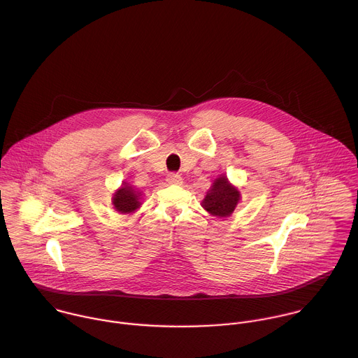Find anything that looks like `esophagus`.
<instances>
[{"instance_id": "esophagus-1", "label": "esophagus", "mask_w": 358, "mask_h": 358, "mask_svg": "<svg viewBox=\"0 0 358 358\" xmlns=\"http://www.w3.org/2000/svg\"><path fill=\"white\" fill-rule=\"evenodd\" d=\"M166 182H168L169 185H182V183H183V179H182V176L178 175V173H168Z\"/></svg>"}]
</instances>
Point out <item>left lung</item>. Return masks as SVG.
I'll return each instance as SVG.
<instances>
[{"label":"left lung","mask_w":358,"mask_h":358,"mask_svg":"<svg viewBox=\"0 0 358 358\" xmlns=\"http://www.w3.org/2000/svg\"><path fill=\"white\" fill-rule=\"evenodd\" d=\"M240 200V192L232 186L227 176H220L213 183L207 196L203 200V207L214 217H229Z\"/></svg>","instance_id":"1"}]
</instances>
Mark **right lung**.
<instances>
[{"instance_id": "1", "label": "right lung", "mask_w": 358, "mask_h": 358, "mask_svg": "<svg viewBox=\"0 0 358 358\" xmlns=\"http://www.w3.org/2000/svg\"><path fill=\"white\" fill-rule=\"evenodd\" d=\"M140 193L134 192V189H131V186L123 183V186L120 190L115 192L114 197H113V204L115 207V210L120 214H130L133 211H136L140 207Z\"/></svg>"}]
</instances>
